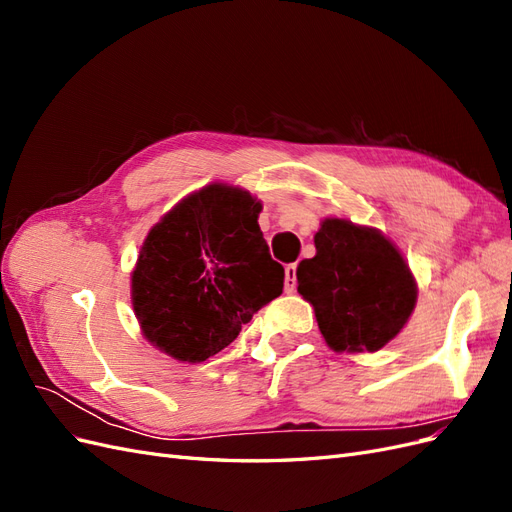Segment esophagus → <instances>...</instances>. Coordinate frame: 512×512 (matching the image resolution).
<instances>
[{
    "mask_svg": "<svg viewBox=\"0 0 512 512\" xmlns=\"http://www.w3.org/2000/svg\"><path fill=\"white\" fill-rule=\"evenodd\" d=\"M284 290L290 294L297 290V265H288L284 275Z\"/></svg>",
    "mask_w": 512,
    "mask_h": 512,
    "instance_id": "34e87169",
    "label": "esophagus"
}]
</instances>
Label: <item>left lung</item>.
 I'll list each match as a JSON object with an SVG mask.
<instances>
[{"mask_svg": "<svg viewBox=\"0 0 512 512\" xmlns=\"http://www.w3.org/2000/svg\"><path fill=\"white\" fill-rule=\"evenodd\" d=\"M316 256L297 267V290L314 307L333 352H378L399 335L416 305V280L397 245L378 228L324 218Z\"/></svg>", "mask_w": 512, "mask_h": 512, "instance_id": "obj_1", "label": "left lung"}]
</instances>
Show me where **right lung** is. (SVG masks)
Returning a JSON list of instances; mask_svg holds the SVG:
<instances>
[{"label":"right lung","instance_id":"add662e5","mask_svg":"<svg viewBox=\"0 0 512 512\" xmlns=\"http://www.w3.org/2000/svg\"><path fill=\"white\" fill-rule=\"evenodd\" d=\"M260 211L247 190L209 183L151 226L130 292L151 346L181 363H203L280 297L284 267L269 254Z\"/></svg>","mask_w":512,"mask_h":512}]
</instances>
